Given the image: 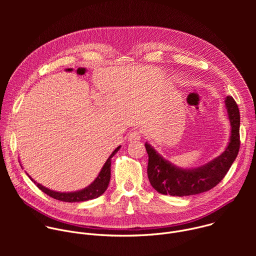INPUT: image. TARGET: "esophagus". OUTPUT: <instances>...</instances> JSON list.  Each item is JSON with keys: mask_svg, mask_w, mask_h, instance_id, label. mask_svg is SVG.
Listing matches in <instances>:
<instances>
[{"mask_svg": "<svg viewBox=\"0 0 256 256\" xmlns=\"http://www.w3.org/2000/svg\"><path fill=\"white\" fill-rule=\"evenodd\" d=\"M142 138V132L140 130H132L130 134H128V140H140Z\"/></svg>", "mask_w": 256, "mask_h": 256, "instance_id": "34e87169", "label": "esophagus"}]
</instances>
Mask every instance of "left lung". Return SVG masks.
Listing matches in <instances>:
<instances>
[{
	"label": "left lung",
	"instance_id": "obj_1",
	"mask_svg": "<svg viewBox=\"0 0 256 256\" xmlns=\"http://www.w3.org/2000/svg\"><path fill=\"white\" fill-rule=\"evenodd\" d=\"M225 103L231 124L229 144L224 153L204 166L194 169L176 167L161 157L150 144H144L149 156V181L158 192L173 196H194L212 190L225 177L240 149L239 108L232 96H227Z\"/></svg>",
	"mask_w": 256,
	"mask_h": 256
}]
</instances>
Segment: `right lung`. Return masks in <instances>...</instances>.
Here are the masks:
<instances>
[{
  "instance_id": "add662e5",
  "label": "right lung",
  "mask_w": 256,
  "mask_h": 256,
  "mask_svg": "<svg viewBox=\"0 0 256 256\" xmlns=\"http://www.w3.org/2000/svg\"><path fill=\"white\" fill-rule=\"evenodd\" d=\"M120 149V146L118 147L112 154L109 156V158L107 159V161L105 162V164L103 165L99 175L97 176V178L92 182V184L79 192H54L52 190H48L44 186H42V184H38V182L34 181L30 176V179L34 182L42 192H44V194H46L48 196H50L52 198L62 200V202H86L89 200H93L96 198L98 196H100L101 194H104V192L107 190V186L109 184V181H110V166H112V158L118 153V151Z\"/></svg>"
}]
</instances>
